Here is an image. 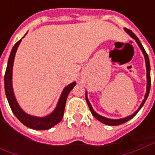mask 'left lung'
I'll use <instances>...</instances> for the list:
<instances>
[{
	"instance_id": "obj_1",
	"label": "left lung",
	"mask_w": 155,
	"mask_h": 155,
	"mask_svg": "<svg viewBox=\"0 0 155 155\" xmlns=\"http://www.w3.org/2000/svg\"><path fill=\"white\" fill-rule=\"evenodd\" d=\"M124 31L129 34V35L132 37L133 39H134L135 41H136L137 44H138V45L140 46V50L142 51V52H143V55H144V59H145V64H146V71H147V91H146V94H145V95H144V99H143V101H142V103H141V104H140V108L137 110L133 114H131V115H130V116H127L125 117V118H123V119H120V120H111V119H108V118H105V117H103L101 116V115H100V114H98L96 112H94V110H93V108H92V106H91V103H90V101H89V100H88L87 98V92H86V94H85V97H86V102H87L88 104V106H89V108H90V110H91V114L94 115V118H96L99 121H101V123L104 124H107V125H111V126H113V125H119V124H124L125 123V122H127V121H129L130 120H131L132 118H134V117L135 116V114L139 112V110H140V109L142 108V106L143 105V104H144V102L146 101L147 98H148V96H149V94H150V86H151V80H150V60H149V56H148V54L146 53V51H145V50L143 49V45H142V44L140 43V40L138 39V37H137L136 35L134 34L133 32L131 31L130 30H129V29L127 28H124Z\"/></svg>"
}]
</instances>
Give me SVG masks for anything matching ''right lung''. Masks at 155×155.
<instances>
[{
    "label": "right lung",
    "instance_id": "right-lung-1",
    "mask_svg": "<svg viewBox=\"0 0 155 155\" xmlns=\"http://www.w3.org/2000/svg\"><path fill=\"white\" fill-rule=\"evenodd\" d=\"M21 41V39L17 41L13 46L12 52L9 56L8 63H7V67L5 70V78H4V83H5V95L7 98V101L10 104V107L12 109L13 114H15V117L21 122L24 125L29 127L33 130H45L51 129V127L54 126L57 124L63 118L64 115V107H65V103L67 100V96L71 91L74 88L76 84L75 82H73L71 84H68L66 87L64 88V91L62 92L61 98L58 101V104L54 110L45 117H36L32 116L30 114H26L25 111L20 107V105L15 100L13 87H12V69H13V63H14V59H15V52L17 51L19 45Z\"/></svg>",
    "mask_w": 155,
    "mask_h": 155
}]
</instances>
